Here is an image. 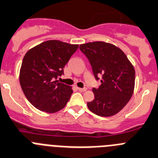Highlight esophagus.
<instances>
[{
	"label": "esophagus",
	"mask_w": 158,
	"mask_h": 158,
	"mask_svg": "<svg viewBox=\"0 0 158 158\" xmlns=\"http://www.w3.org/2000/svg\"><path fill=\"white\" fill-rule=\"evenodd\" d=\"M77 89L79 90V91L80 92H84L86 90V88H79V87H77Z\"/></svg>",
	"instance_id": "34e87169"
}]
</instances>
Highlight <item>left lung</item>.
<instances>
[{
    "instance_id": "8db88e82",
    "label": "left lung",
    "mask_w": 158,
    "mask_h": 158,
    "mask_svg": "<svg viewBox=\"0 0 158 158\" xmlns=\"http://www.w3.org/2000/svg\"><path fill=\"white\" fill-rule=\"evenodd\" d=\"M79 49L89 60L95 79L102 82L98 88H93L94 99L87 102L88 109L100 116L116 114L133 94L134 67L124 52L112 44L89 42L79 45Z\"/></svg>"
}]
</instances>
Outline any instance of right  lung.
<instances>
[{
    "label": "right lung",
    "mask_w": 158,
    "mask_h": 158,
    "mask_svg": "<svg viewBox=\"0 0 158 158\" xmlns=\"http://www.w3.org/2000/svg\"><path fill=\"white\" fill-rule=\"evenodd\" d=\"M79 45L58 40L44 42L27 51L21 65L19 82L27 100L36 109L53 113L63 109L72 95L70 86L59 82L64 67Z\"/></svg>",
    "instance_id": "1"
}]
</instances>
